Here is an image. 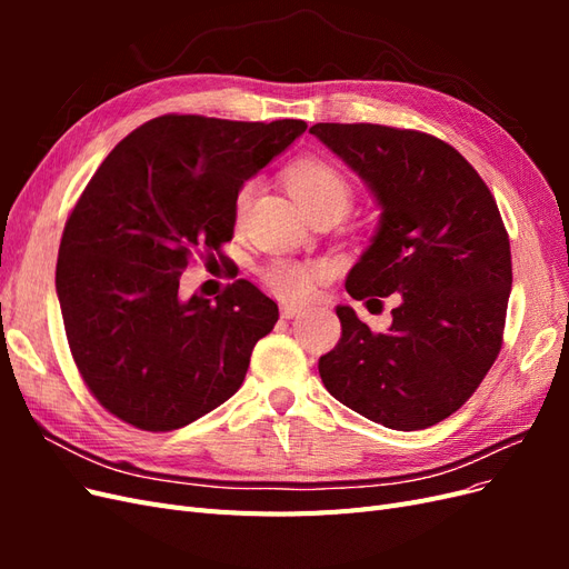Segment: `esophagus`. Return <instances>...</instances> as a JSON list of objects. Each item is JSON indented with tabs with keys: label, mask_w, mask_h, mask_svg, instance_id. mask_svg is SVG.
<instances>
[{
	"label": "esophagus",
	"mask_w": 569,
	"mask_h": 569,
	"mask_svg": "<svg viewBox=\"0 0 569 569\" xmlns=\"http://www.w3.org/2000/svg\"><path fill=\"white\" fill-rule=\"evenodd\" d=\"M303 311H306V308L301 303H291V301L282 303V318H295V316H299Z\"/></svg>",
	"instance_id": "obj_1"
}]
</instances>
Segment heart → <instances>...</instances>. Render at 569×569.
<instances>
[{
  "label": "heart",
  "instance_id": "heart-1",
  "mask_svg": "<svg viewBox=\"0 0 569 569\" xmlns=\"http://www.w3.org/2000/svg\"><path fill=\"white\" fill-rule=\"evenodd\" d=\"M287 184L289 192L299 201L306 213H313L318 209H327V206H335V209L347 211L351 203L353 189L349 178L341 173L337 166L330 161H322L316 157L299 159L291 163L287 170ZM253 184L244 182L239 187L234 197V216L237 220L244 216L247 206L251 201ZM327 274V266L322 263H303V261H291V258H274L268 263L263 280L266 284L284 299L306 301L316 295L318 282Z\"/></svg>",
  "mask_w": 569,
  "mask_h": 569
}]
</instances>
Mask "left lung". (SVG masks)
Listing matches in <instances>:
<instances>
[{"instance_id":"8db88e82","label":"left lung","mask_w":569,"mask_h":569,"mask_svg":"<svg viewBox=\"0 0 569 569\" xmlns=\"http://www.w3.org/2000/svg\"><path fill=\"white\" fill-rule=\"evenodd\" d=\"M311 134L382 209L347 291L356 301L401 297L385 332L337 306L341 339L320 356L322 385L389 429L432 427L470 399L503 343L512 263L496 199L451 144L427 132L318 123Z\"/></svg>"}]
</instances>
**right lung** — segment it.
<instances>
[{"label":"right lung","instance_id":"add662e5","mask_svg":"<svg viewBox=\"0 0 569 569\" xmlns=\"http://www.w3.org/2000/svg\"><path fill=\"white\" fill-rule=\"evenodd\" d=\"M306 128L168 113L97 168L66 220L57 295L76 366L111 416L170 432L242 387L278 303L249 280L182 299L180 274L230 242L239 187Z\"/></svg>","mask_w":569,"mask_h":569}]
</instances>
